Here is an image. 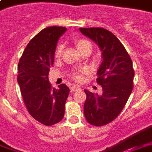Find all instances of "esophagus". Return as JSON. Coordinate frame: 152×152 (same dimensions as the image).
Returning <instances> with one entry per match:
<instances>
[{
  "label": "esophagus",
  "instance_id": "1",
  "mask_svg": "<svg viewBox=\"0 0 152 152\" xmlns=\"http://www.w3.org/2000/svg\"><path fill=\"white\" fill-rule=\"evenodd\" d=\"M80 89H81V87H78V86H76V85H75V86H72V87H70L71 91H79Z\"/></svg>",
  "mask_w": 152,
  "mask_h": 152
}]
</instances>
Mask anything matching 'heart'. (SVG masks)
<instances>
[{
    "mask_svg": "<svg viewBox=\"0 0 152 152\" xmlns=\"http://www.w3.org/2000/svg\"><path fill=\"white\" fill-rule=\"evenodd\" d=\"M75 44L76 45V47L78 49V51L80 52L83 48H85L88 44H91L89 41L86 40V39H75ZM61 52H62V45L61 44H59L57 47H56V50H55V53H54V57L57 59L59 58L61 55ZM87 73V70L86 69H80V70H77V71H75L74 73V78H75V81L77 82H80V81L83 80V77L84 74Z\"/></svg>",
    "mask_w": 152,
    "mask_h": 152,
    "instance_id": "b5f03b06",
    "label": "heart"
}]
</instances>
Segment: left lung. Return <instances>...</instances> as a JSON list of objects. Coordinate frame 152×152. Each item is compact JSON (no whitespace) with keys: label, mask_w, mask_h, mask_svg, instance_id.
Instances as JSON below:
<instances>
[{"label":"left lung","mask_w":152,"mask_h":152,"mask_svg":"<svg viewBox=\"0 0 152 152\" xmlns=\"http://www.w3.org/2000/svg\"><path fill=\"white\" fill-rule=\"evenodd\" d=\"M79 31L99 46L103 59L96 79L103 92L98 95L84 90L87 94L84 115L91 125L104 126L121 113L132 92V61L120 40L108 30L91 27Z\"/></svg>","instance_id":"left-lung-1"}]
</instances>
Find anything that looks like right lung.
Instances as JSON below:
<instances>
[{"label":"right lung","mask_w":152,"mask_h":152,"mask_svg":"<svg viewBox=\"0 0 152 152\" xmlns=\"http://www.w3.org/2000/svg\"><path fill=\"white\" fill-rule=\"evenodd\" d=\"M65 31L62 26L42 30L27 44L18 63V83L24 104L31 117L45 126L62 120L69 93L65 84L56 89L48 80L57 41Z\"/></svg>","instance_id":"obj_1"}]
</instances>
